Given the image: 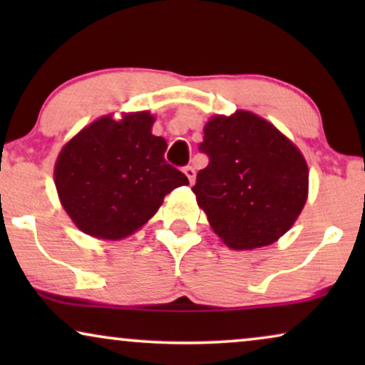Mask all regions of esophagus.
<instances>
[{"instance_id":"obj_1","label":"esophagus","mask_w":365,"mask_h":365,"mask_svg":"<svg viewBox=\"0 0 365 365\" xmlns=\"http://www.w3.org/2000/svg\"><path fill=\"white\" fill-rule=\"evenodd\" d=\"M184 174H186V176H187L189 182L194 184V179H196V171H194V168H192V166L184 168Z\"/></svg>"}]
</instances>
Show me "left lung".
I'll use <instances>...</instances> for the list:
<instances>
[{
  "instance_id": "obj_1",
  "label": "left lung",
  "mask_w": 365,
  "mask_h": 365,
  "mask_svg": "<svg viewBox=\"0 0 365 365\" xmlns=\"http://www.w3.org/2000/svg\"><path fill=\"white\" fill-rule=\"evenodd\" d=\"M197 206L212 231L236 251L271 246L297 221L309 196L301 149L272 123L246 109L214 114L204 124Z\"/></svg>"
}]
</instances>
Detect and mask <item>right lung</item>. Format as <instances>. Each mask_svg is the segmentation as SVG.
<instances>
[{"instance_id": "1", "label": "right lung", "mask_w": 365, "mask_h": 365, "mask_svg": "<svg viewBox=\"0 0 365 365\" xmlns=\"http://www.w3.org/2000/svg\"><path fill=\"white\" fill-rule=\"evenodd\" d=\"M149 111L98 118L69 139L54 163L59 202L79 231L121 241L139 231L164 196L189 181L164 159L166 139L154 136Z\"/></svg>"}]
</instances>
